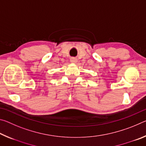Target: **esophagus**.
I'll list each match as a JSON object with an SVG mask.
<instances>
[{
    "instance_id": "1",
    "label": "esophagus",
    "mask_w": 146,
    "mask_h": 146,
    "mask_svg": "<svg viewBox=\"0 0 146 146\" xmlns=\"http://www.w3.org/2000/svg\"><path fill=\"white\" fill-rule=\"evenodd\" d=\"M70 61H71V63L75 64V63L77 62L78 60H77V58H76L72 57V58H70Z\"/></svg>"
}]
</instances>
